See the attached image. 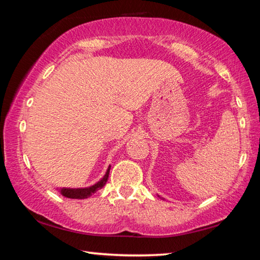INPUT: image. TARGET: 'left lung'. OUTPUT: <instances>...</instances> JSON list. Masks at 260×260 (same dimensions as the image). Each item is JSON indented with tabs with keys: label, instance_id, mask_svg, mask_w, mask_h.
<instances>
[{
	"label": "left lung",
	"instance_id": "left-lung-1",
	"mask_svg": "<svg viewBox=\"0 0 260 260\" xmlns=\"http://www.w3.org/2000/svg\"><path fill=\"white\" fill-rule=\"evenodd\" d=\"M157 196H158V197H159V199H161V200H164V199H162V197H160L159 195H157Z\"/></svg>",
	"mask_w": 260,
	"mask_h": 260
}]
</instances>
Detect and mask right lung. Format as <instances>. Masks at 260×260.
<instances>
[{"mask_svg":"<svg viewBox=\"0 0 260 260\" xmlns=\"http://www.w3.org/2000/svg\"><path fill=\"white\" fill-rule=\"evenodd\" d=\"M110 169H111V166L109 165L107 172H105V174H104V177L101 179L100 181L94 183L93 186L85 187V188H67V187H63V188H56V190H58V192L60 193L61 196L68 197V199H74V200L88 199V197H90L94 192L100 190V189H102L105 186V183H107L108 178H109Z\"/></svg>","mask_w":260,"mask_h":260,"instance_id":"1","label":"right lung"}]
</instances>
